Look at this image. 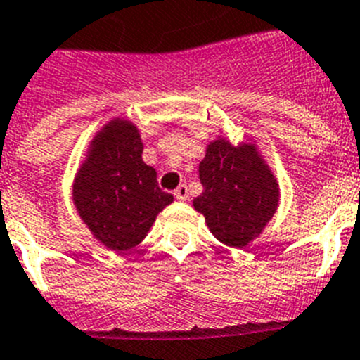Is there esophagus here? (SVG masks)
Returning a JSON list of instances; mask_svg holds the SVG:
<instances>
[{
  "mask_svg": "<svg viewBox=\"0 0 360 360\" xmlns=\"http://www.w3.org/2000/svg\"><path fill=\"white\" fill-rule=\"evenodd\" d=\"M174 195H176V199H179V201H186V199H188V188H186V184H179V186L174 190Z\"/></svg>",
  "mask_w": 360,
  "mask_h": 360,
  "instance_id": "esophagus-1",
  "label": "esophagus"
}]
</instances>
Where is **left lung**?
Masks as SVG:
<instances>
[{
    "mask_svg": "<svg viewBox=\"0 0 360 360\" xmlns=\"http://www.w3.org/2000/svg\"><path fill=\"white\" fill-rule=\"evenodd\" d=\"M202 193L193 208L217 240L246 248L264 232L279 206V181L255 141L232 145L226 137L206 145L199 165Z\"/></svg>",
    "mask_w": 360,
    "mask_h": 360,
    "instance_id": "left-lung-1",
    "label": "left lung"
}]
</instances>
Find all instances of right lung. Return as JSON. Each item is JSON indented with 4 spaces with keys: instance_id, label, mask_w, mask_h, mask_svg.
Here are the masks:
<instances>
[{
    "instance_id": "add662e5",
    "label": "right lung",
    "mask_w": 360,
    "mask_h": 360,
    "mask_svg": "<svg viewBox=\"0 0 360 360\" xmlns=\"http://www.w3.org/2000/svg\"><path fill=\"white\" fill-rule=\"evenodd\" d=\"M172 201L174 195L158 186L155 168L143 161L136 123L117 115L103 124L72 183V202L94 239L112 252H127Z\"/></svg>"
}]
</instances>
